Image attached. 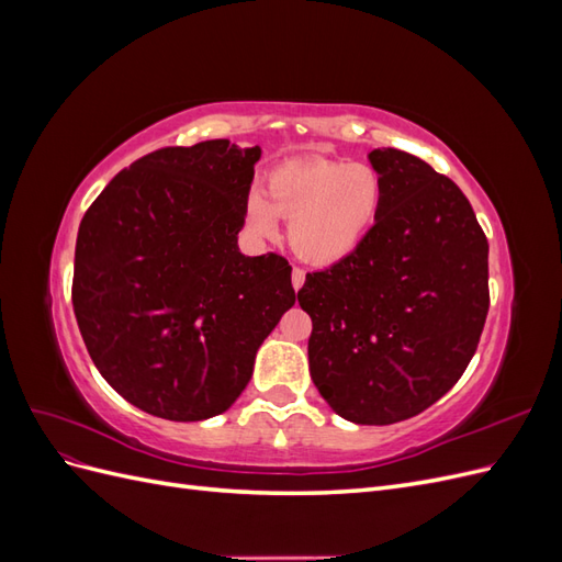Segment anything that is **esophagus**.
I'll return each mask as SVG.
<instances>
[{
	"label": "esophagus",
	"instance_id": "34e87169",
	"mask_svg": "<svg viewBox=\"0 0 562 562\" xmlns=\"http://www.w3.org/2000/svg\"><path fill=\"white\" fill-rule=\"evenodd\" d=\"M291 281H293V288H295V291H300V288L304 285V271L302 269H293V274H291Z\"/></svg>",
	"mask_w": 562,
	"mask_h": 562
}]
</instances>
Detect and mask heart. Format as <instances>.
<instances>
[{
    "label": "heart",
    "instance_id": "heart-1",
    "mask_svg": "<svg viewBox=\"0 0 562 562\" xmlns=\"http://www.w3.org/2000/svg\"><path fill=\"white\" fill-rule=\"evenodd\" d=\"M384 203L375 166L310 157L271 168L265 192L246 199V225L271 239L288 220V244L302 262L333 267L349 260L370 236Z\"/></svg>",
    "mask_w": 562,
    "mask_h": 562
}]
</instances>
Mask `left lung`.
<instances>
[{
  "mask_svg": "<svg viewBox=\"0 0 562 562\" xmlns=\"http://www.w3.org/2000/svg\"><path fill=\"white\" fill-rule=\"evenodd\" d=\"M384 203L349 260L307 274L310 372L353 424L427 411L462 378L490 307L487 239L459 187L407 151H368Z\"/></svg>",
  "mask_w": 562,
  "mask_h": 562,
  "instance_id": "8db88e82",
  "label": "left lung"
}]
</instances>
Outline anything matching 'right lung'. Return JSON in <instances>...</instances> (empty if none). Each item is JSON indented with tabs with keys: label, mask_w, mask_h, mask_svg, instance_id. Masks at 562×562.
I'll return each mask as SVG.
<instances>
[{
	"label": "right lung",
	"mask_w": 562,
	"mask_h": 562,
	"mask_svg": "<svg viewBox=\"0 0 562 562\" xmlns=\"http://www.w3.org/2000/svg\"><path fill=\"white\" fill-rule=\"evenodd\" d=\"M262 149L164 147L116 173L83 215L72 304L105 382L140 411L225 413L295 304L291 265L236 244Z\"/></svg>",
	"instance_id": "right-lung-1"
}]
</instances>
